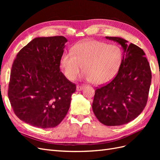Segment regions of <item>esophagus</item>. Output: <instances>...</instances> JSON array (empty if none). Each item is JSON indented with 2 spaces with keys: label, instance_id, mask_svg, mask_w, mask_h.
I'll return each instance as SVG.
<instances>
[{
  "label": "esophagus",
  "instance_id": "obj_1",
  "mask_svg": "<svg viewBox=\"0 0 160 160\" xmlns=\"http://www.w3.org/2000/svg\"><path fill=\"white\" fill-rule=\"evenodd\" d=\"M83 88H84L83 85H77V91H80V90H81V89H83Z\"/></svg>",
  "mask_w": 160,
  "mask_h": 160
}]
</instances>
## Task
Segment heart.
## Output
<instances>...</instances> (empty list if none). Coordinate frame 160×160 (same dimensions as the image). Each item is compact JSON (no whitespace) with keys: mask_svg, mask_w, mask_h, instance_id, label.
<instances>
[{"mask_svg":"<svg viewBox=\"0 0 160 160\" xmlns=\"http://www.w3.org/2000/svg\"><path fill=\"white\" fill-rule=\"evenodd\" d=\"M123 61V52L115 45L99 41L81 42L62 55L61 67L64 75L72 81L83 66V77L95 85L108 83L118 73Z\"/></svg>","mask_w":160,"mask_h":160,"instance_id":"b5f03b06","label":"heart"}]
</instances>
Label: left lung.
I'll return each mask as SVG.
<instances>
[{
	"label": "left lung",
	"instance_id": "1",
	"mask_svg": "<svg viewBox=\"0 0 160 160\" xmlns=\"http://www.w3.org/2000/svg\"><path fill=\"white\" fill-rule=\"evenodd\" d=\"M106 38L122 46L123 61L115 78L96 89L92 109L101 123L117 126L136 118L146 107L152 71L141 48L119 37Z\"/></svg>",
	"mask_w": 160,
	"mask_h": 160
}]
</instances>
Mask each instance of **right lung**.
<instances>
[{"label":"right lung","instance_id":"1","mask_svg":"<svg viewBox=\"0 0 160 160\" xmlns=\"http://www.w3.org/2000/svg\"><path fill=\"white\" fill-rule=\"evenodd\" d=\"M67 41L63 36L35 38L13 62L8 99L17 117L32 126L56 127L68 112L76 85L60 71Z\"/></svg>","mask_w":160,"mask_h":160}]
</instances>
